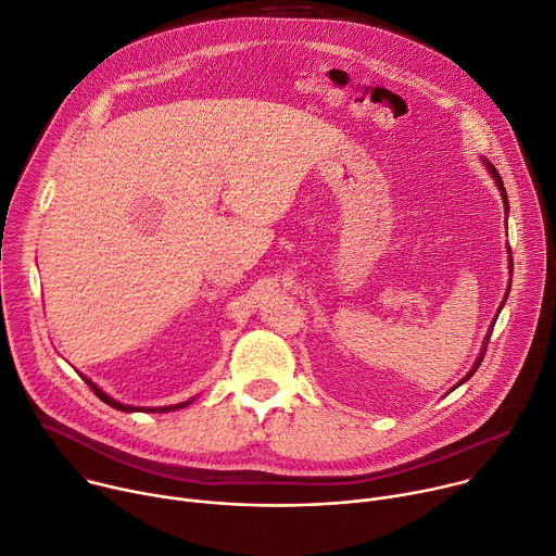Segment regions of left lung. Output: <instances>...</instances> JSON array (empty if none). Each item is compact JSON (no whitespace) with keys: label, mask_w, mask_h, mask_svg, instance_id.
Instances as JSON below:
<instances>
[{"label":"left lung","mask_w":556,"mask_h":556,"mask_svg":"<svg viewBox=\"0 0 556 556\" xmlns=\"http://www.w3.org/2000/svg\"><path fill=\"white\" fill-rule=\"evenodd\" d=\"M483 166H485V168H488V173H490V175H492V179H494V184H496V188H498V192H501V199H503V213H506V215H508V213H510V208H508V192H506V188H503V181H501V175H498V173H496V168H494V166H492V164H490V162H488V160H485V157H483ZM506 226H508V222H506ZM508 264H510V275H513V252H510V245H508ZM510 283H513V281H510ZM510 283H508V294H510ZM508 294H506V299H508ZM503 304H506V301H503ZM503 304H501V306H498V313H501V308H503ZM496 317H498V315H496ZM490 332H492V326H490ZM490 332H488V334H485V341H483V348H481V352H479V357H477V362H475V366H472V368H470V372H468V375H466V377H464V379H462V381H459V383H457V386H454V388H459V386H462V383H466V381H468V379H470V377H472V375H475V372H477V368H479V366H481V362H483V355H485V348H488V339H490ZM454 388H452V390H454Z\"/></svg>","instance_id":"8db88e82"}]
</instances>
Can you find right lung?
<instances>
[{"mask_svg":"<svg viewBox=\"0 0 556 556\" xmlns=\"http://www.w3.org/2000/svg\"><path fill=\"white\" fill-rule=\"evenodd\" d=\"M81 379L92 388V392L102 399L104 403H109L111 408H115V410H122V413H173V410H181V408H186V406H190V403L194 401V396L192 399H188V401H181V403H173V406H157V408H141V406H128V403H122V401H117V399H113L111 394H106L102 388H99L97 383H92L86 375H81Z\"/></svg>","mask_w":556,"mask_h":556,"instance_id":"add662e5","label":"right lung"}]
</instances>
